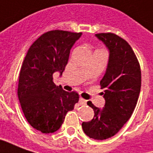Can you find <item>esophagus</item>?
<instances>
[{
	"mask_svg": "<svg viewBox=\"0 0 153 153\" xmlns=\"http://www.w3.org/2000/svg\"><path fill=\"white\" fill-rule=\"evenodd\" d=\"M79 104H80L81 105H85V104H86V100L84 99H82V98H80V99H79Z\"/></svg>",
	"mask_w": 153,
	"mask_h": 153,
	"instance_id": "1",
	"label": "esophagus"
}]
</instances>
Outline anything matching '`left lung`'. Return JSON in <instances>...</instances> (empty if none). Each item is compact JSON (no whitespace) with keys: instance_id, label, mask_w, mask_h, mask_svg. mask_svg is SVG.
<instances>
[{"instance_id":"obj_1","label":"left lung","mask_w":153,"mask_h":153,"mask_svg":"<svg viewBox=\"0 0 153 153\" xmlns=\"http://www.w3.org/2000/svg\"><path fill=\"white\" fill-rule=\"evenodd\" d=\"M96 37L109 50V61L105 73L100 82L105 89V100L103 108L87 102L94 110V118L83 122V131L88 137L104 140L121 129L137 105L141 90L139 63L130 45L114 33H98Z\"/></svg>"}]
</instances>
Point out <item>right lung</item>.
Listing matches in <instances>:
<instances>
[{"label": "right lung", "mask_w": 153, "mask_h": 153, "mask_svg": "<svg viewBox=\"0 0 153 153\" xmlns=\"http://www.w3.org/2000/svg\"><path fill=\"white\" fill-rule=\"evenodd\" d=\"M82 33L53 30L30 46L20 69L18 97L31 126L43 134L60 128L69 110L78 102L76 92L65 91L54 84L53 75L64 71L70 50Z\"/></svg>", "instance_id": "add662e5"}]
</instances>
